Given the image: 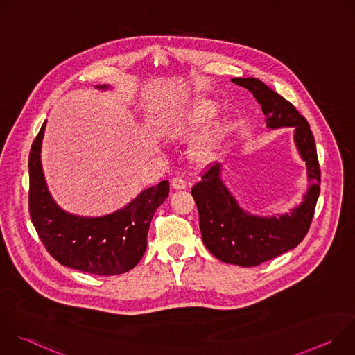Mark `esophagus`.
I'll use <instances>...</instances> for the list:
<instances>
[{"label":"esophagus","instance_id":"obj_1","mask_svg":"<svg viewBox=\"0 0 355 355\" xmlns=\"http://www.w3.org/2000/svg\"><path fill=\"white\" fill-rule=\"evenodd\" d=\"M171 187L174 189H184L187 188V181L182 177H174L171 181Z\"/></svg>","mask_w":355,"mask_h":355}]
</instances>
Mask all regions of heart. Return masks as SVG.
Segmentation results:
<instances>
[{"instance_id":"b5f03b06","label":"heart","mask_w":355,"mask_h":355,"mask_svg":"<svg viewBox=\"0 0 355 355\" xmlns=\"http://www.w3.org/2000/svg\"><path fill=\"white\" fill-rule=\"evenodd\" d=\"M219 107L211 99H200L195 103L193 108L182 118L180 119V123L173 128V135L175 136H191L198 129L204 126L211 118H214L218 112ZM232 125L227 121H223L218 125H215L205 137L199 141L195 150V157L199 162H211L215 159L216 151L219 148V144L225 139V136L230 132Z\"/></svg>"}]
</instances>
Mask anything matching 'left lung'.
Instances as JSON below:
<instances>
[{"label":"left lung","mask_w":355,"mask_h":355,"mask_svg":"<svg viewBox=\"0 0 355 355\" xmlns=\"http://www.w3.org/2000/svg\"><path fill=\"white\" fill-rule=\"evenodd\" d=\"M232 81L254 95L267 116V128L295 129L296 147L308 167L309 188L302 204L279 216H257L243 211L220 180V164L209 167L202 174V181L192 187L199 229L207 248L223 263L256 267L295 248L306 236L320 193V166L311 126L289 101L259 78Z\"/></svg>","instance_id":"left-lung-1"}]
</instances>
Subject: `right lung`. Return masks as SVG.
Instances as JSON below:
<instances>
[{
  "label": "right lung",
  "mask_w": 355,
  "mask_h": 355,
  "mask_svg": "<svg viewBox=\"0 0 355 355\" xmlns=\"http://www.w3.org/2000/svg\"><path fill=\"white\" fill-rule=\"evenodd\" d=\"M44 128L46 121L32 143L28 162L29 214L40 241L62 266L103 277L128 272L144 254L150 222L168 196V181L144 189L111 215L83 218L67 214L49 193L43 177L40 147Z\"/></svg>",
  "instance_id": "right-lung-1"
}]
</instances>
